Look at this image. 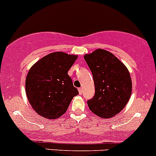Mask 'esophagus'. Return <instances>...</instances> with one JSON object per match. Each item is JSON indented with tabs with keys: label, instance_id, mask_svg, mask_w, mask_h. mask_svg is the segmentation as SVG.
<instances>
[{
	"label": "esophagus",
	"instance_id": "1",
	"mask_svg": "<svg viewBox=\"0 0 156 156\" xmlns=\"http://www.w3.org/2000/svg\"><path fill=\"white\" fill-rule=\"evenodd\" d=\"M78 91H79V94H82V93H83V89H82V88H80V89H78Z\"/></svg>",
	"mask_w": 156,
	"mask_h": 156
}]
</instances>
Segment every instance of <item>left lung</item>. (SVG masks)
Listing matches in <instances>:
<instances>
[{
    "mask_svg": "<svg viewBox=\"0 0 156 156\" xmlns=\"http://www.w3.org/2000/svg\"><path fill=\"white\" fill-rule=\"evenodd\" d=\"M84 58L95 88L94 97L87 101L90 110L101 118H112L124 109L131 97L129 72L114 55L104 49H97Z\"/></svg>",
    "mask_w": 156,
    "mask_h": 156,
    "instance_id": "left-lung-1",
    "label": "left lung"
}]
</instances>
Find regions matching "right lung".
Returning <instances> with one entry per match:
<instances>
[{"mask_svg":"<svg viewBox=\"0 0 156 156\" xmlns=\"http://www.w3.org/2000/svg\"><path fill=\"white\" fill-rule=\"evenodd\" d=\"M76 58V55L65 52H52L30 69L25 91L30 105L39 115L49 119L58 118L79 94L67 74Z\"/></svg>","mask_w":156,"mask_h":156,"instance_id":"add662e5","label":"right lung"}]
</instances>
